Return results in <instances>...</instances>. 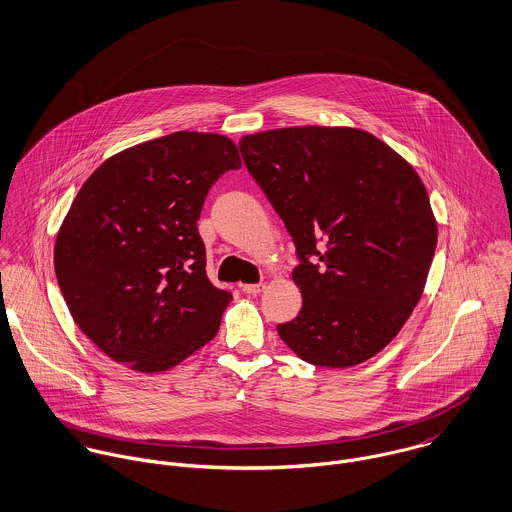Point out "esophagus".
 I'll return each mask as SVG.
<instances>
[{"label":"esophagus","instance_id":"1","mask_svg":"<svg viewBox=\"0 0 512 512\" xmlns=\"http://www.w3.org/2000/svg\"><path fill=\"white\" fill-rule=\"evenodd\" d=\"M264 288H266L264 284H244V286H242V292L256 295V293L262 292Z\"/></svg>","mask_w":512,"mask_h":512}]
</instances>
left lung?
<instances>
[{
  "instance_id": "left-lung-1",
  "label": "left lung",
  "mask_w": 512,
  "mask_h": 512,
  "mask_svg": "<svg viewBox=\"0 0 512 512\" xmlns=\"http://www.w3.org/2000/svg\"><path fill=\"white\" fill-rule=\"evenodd\" d=\"M244 165L284 220L303 305L278 335L305 363L380 353L420 301L438 244L428 191L394 149L355 128L301 126L240 140Z\"/></svg>"
}]
</instances>
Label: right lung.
Segmentation results:
<instances>
[{"label": "right lung", "instance_id": "right-lung-1", "mask_svg": "<svg viewBox=\"0 0 512 512\" xmlns=\"http://www.w3.org/2000/svg\"><path fill=\"white\" fill-rule=\"evenodd\" d=\"M230 169L240 155L228 138L175 132L116 153L80 187L55 244L57 282L116 363L167 370L217 335L232 293L207 276L197 220Z\"/></svg>", "mask_w": 512, "mask_h": 512}]
</instances>
